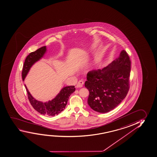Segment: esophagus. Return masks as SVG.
<instances>
[{
  "label": "esophagus",
  "mask_w": 157,
  "mask_h": 157,
  "mask_svg": "<svg viewBox=\"0 0 157 157\" xmlns=\"http://www.w3.org/2000/svg\"><path fill=\"white\" fill-rule=\"evenodd\" d=\"M83 84H84V81L83 80H80L77 83L76 87L77 88H81V87H82L83 86Z\"/></svg>",
  "instance_id": "esophagus-1"
}]
</instances>
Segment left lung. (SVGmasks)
I'll use <instances>...</instances> for the list:
<instances>
[{
  "mask_svg": "<svg viewBox=\"0 0 157 157\" xmlns=\"http://www.w3.org/2000/svg\"><path fill=\"white\" fill-rule=\"evenodd\" d=\"M131 64L128 55L123 50L106 67L89 71L84 86L89 91L88 104L92 109L108 112L125 98L129 88Z\"/></svg>",
  "mask_w": 157,
  "mask_h": 157,
  "instance_id": "1",
  "label": "left lung"
}]
</instances>
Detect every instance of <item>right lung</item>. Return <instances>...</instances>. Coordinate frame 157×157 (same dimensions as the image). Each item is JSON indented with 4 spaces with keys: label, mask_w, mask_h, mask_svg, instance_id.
<instances>
[{
    "label": "right lung",
    "mask_w": 157,
    "mask_h": 157,
    "mask_svg": "<svg viewBox=\"0 0 157 157\" xmlns=\"http://www.w3.org/2000/svg\"><path fill=\"white\" fill-rule=\"evenodd\" d=\"M47 52L45 46L41 47L35 52H31L26 57L22 70V78L24 81L31 67L35 63L42 59ZM28 95L29 100L33 108L41 114L47 116H55L59 114L66 108L70 95L75 91L74 86L63 87L56 96L52 100L43 102L33 98L25 84Z\"/></svg>",
    "instance_id": "add662e5"
}]
</instances>
